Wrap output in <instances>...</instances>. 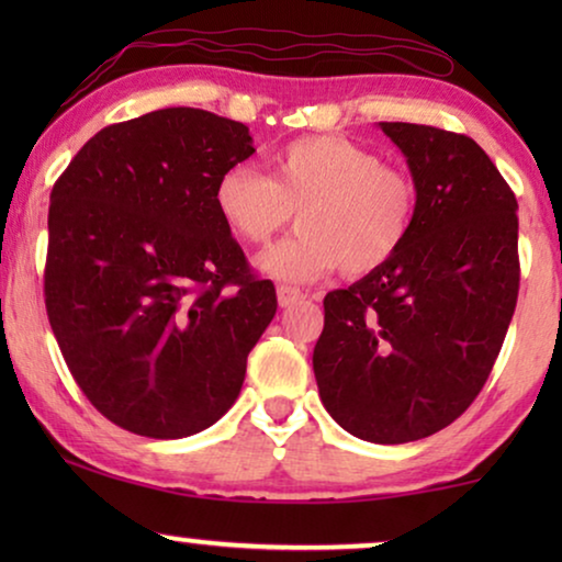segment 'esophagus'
Wrapping results in <instances>:
<instances>
[{"mask_svg": "<svg viewBox=\"0 0 562 562\" xmlns=\"http://www.w3.org/2000/svg\"><path fill=\"white\" fill-rule=\"evenodd\" d=\"M276 299H279V306H283V310H286V306H294L296 302H302L304 299V294L299 289H294V286H281L276 289Z\"/></svg>", "mask_w": 562, "mask_h": 562, "instance_id": "1", "label": "esophagus"}]
</instances>
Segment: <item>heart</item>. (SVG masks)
I'll return each instance as SVG.
<instances>
[{
    "instance_id": "b5f03b06",
    "label": "heart",
    "mask_w": 562,
    "mask_h": 562,
    "mask_svg": "<svg viewBox=\"0 0 562 562\" xmlns=\"http://www.w3.org/2000/svg\"><path fill=\"white\" fill-rule=\"evenodd\" d=\"M214 206L229 233L266 245L294 220L302 229L256 258L268 279L306 283L342 266L379 271L404 248L419 206L417 183L404 168L342 135L299 137L268 164L229 166L214 187Z\"/></svg>"
}]
</instances>
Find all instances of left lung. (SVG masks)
Here are the masks:
<instances>
[{
	"instance_id": "obj_1",
	"label": "left lung",
	"mask_w": 562,
	"mask_h": 562,
	"mask_svg": "<svg viewBox=\"0 0 562 562\" xmlns=\"http://www.w3.org/2000/svg\"><path fill=\"white\" fill-rule=\"evenodd\" d=\"M419 191L404 248L325 296L319 398L360 440L402 445L456 422L486 383L519 294L517 199L471 137L379 122Z\"/></svg>"
}]
</instances>
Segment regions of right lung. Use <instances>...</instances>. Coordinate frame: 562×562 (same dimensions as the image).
Segmentation results:
<instances>
[{"label":"right lung","instance_id":"1","mask_svg":"<svg viewBox=\"0 0 562 562\" xmlns=\"http://www.w3.org/2000/svg\"><path fill=\"white\" fill-rule=\"evenodd\" d=\"M243 122L166 106L91 137L50 191L45 310L91 404L179 440L235 404L276 314L222 225L214 187L250 158Z\"/></svg>","mask_w":562,"mask_h":562}]
</instances>
